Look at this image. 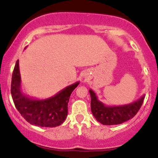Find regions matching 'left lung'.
Segmentation results:
<instances>
[{"mask_svg": "<svg viewBox=\"0 0 158 158\" xmlns=\"http://www.w3.org/2000/svg\"><path fill=\"white\" fill-rule=\"evenodd\" d=\"M91 95V109L96 120L103 125L120 124L133 118L143 103L145 95L133 103L121 106H106L98 100L92 89L89 90Z\"/></svg>", "mask_w": 158, "mask_h": 158, "instance_id": "obj_1", "label": "left lung"}]
</instances>
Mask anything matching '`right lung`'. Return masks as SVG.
Here are the masks:
<instances>
[{
	"label": "right lung",
	"instance_id": "obj_1",
	"mask_svg": "<svg viewBox=\"0 0 158 158\" xmlns=\"http://www.w3.org/2000/svg\"><path fill=\"white\" fill-rule=\"evenodd\" d=\"M79 82L67 86L43 100L29 97L22 91L19 62L15 63L11 82V94L17 110L27 122L38 127H55L63 124L68 113L70 94Z\"/></svg>",
	"mask_w": 158,
	"mask_h": 158
}]
</instances>
